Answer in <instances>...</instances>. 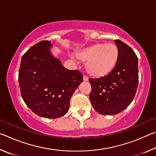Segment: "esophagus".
<instances>
[{
    "mask_svg": "<svg viewBox=\"0 0 156 156\" xmlns=\"http://www.w3.org/2000/svg\"><path fill=\"white\" fill-rule=\"evenodd\" d=\"M88 80H89V78H88L87 76H85V75H84L83 76V80L84 81H88Z\"/></svg>",
    "mask_w": 156,
    "mask_h": 156,
    "instance_id": "esophagus-1",
    "label": "esophagus"
}]
</instances>
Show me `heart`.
<instances>
[{"mask_svg": "<svg viewBox=\"0 0 156 156\" xmlns=\"http://www.w3.org/2000/svg\"><path fill=\"white\" fill-rule=\"evenodd\" d=\"M81 62H86L87 72L95 78L107 76L113 70L119 58V50L113 43H96L76 53Z\"/></svg>", "mask_w": 156, "mask_h": 156, "instance_id": "1", "label": "heart"}]
</instances>
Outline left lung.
<instances>
[{
  "label": "left lung",
  "mask_w": 156,
  "mask_h": 156,
  "mask_svg": "<svg viewBox=\"0 0 156 156\" xmlns=\"http://www.w3.org/2000/svg\"><path fill=\"white\" fill-rule=\"evenodd\" d=\"M118 63L105 77L89 78L92 106L102 115H115L127 107L135 96L138 84V61L135 52L120 40Z\"/></svg>",
  "instance_id": "1"
}]
</instances>
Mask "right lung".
<instances>
[{"label":"right lung","instance_id":"1","mask_svg":"<svg viewBox=\"0 0 156 156\" xmlns=\"http://www.w3.org/2000/svg\"><path fill=\"white\" fill-rule=\"evenodd\" d=\"M52 44L42 41L22 56L18 72L21 96L41 117L57 118L67 113L73 92L83 82L78 70H69L50 52Z\"/></svg>","mask_w":156,"mask_h":156}]
</instances>
